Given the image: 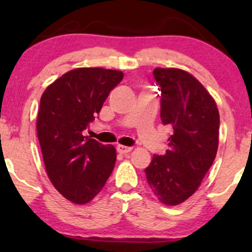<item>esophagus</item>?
<instances>
[{
    "label": "esophagus",
    "instance_id": "1",
    "mask_svg": "<svg viewBox=\"0 0 252 252\" xmlns=\"http://www.w3.org/2000/svg\"><path fill=\"white\" fill-rule=\"evenodd\" d=\"M131 147H126V146H122V144H118L117 146V152L121 153V154H126V153L131 152Z\"/></svg>",
    "mask_w": 252,
    "mask_h": 252
}]
</instances>
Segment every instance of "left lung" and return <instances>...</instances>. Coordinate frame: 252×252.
I'll list each match as a JSON object with an SVG mask.
<instances>
[{
  "instance_id": "left-lung-1",
  "label": "left lung",
  "mask_w": 252,
  "mask_h": 252,
  "mask_svg": "<svg viewBox=\"0 0 252 252\" xmlns=\"http://www.w3.org/2000/svg\"><path fill=\"white\" fill-rule=\"evenodd\" d=\"M161 91V121L173 129L166 154L154 155L146 169L150 189L166 205L194 194L218 149L219 111L206 89L179 68L153 71Z\"/></svg>"
}]
</instances>
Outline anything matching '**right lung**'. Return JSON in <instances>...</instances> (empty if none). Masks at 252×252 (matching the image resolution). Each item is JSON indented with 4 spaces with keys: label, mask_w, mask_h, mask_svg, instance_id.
<instances>
[{
    "label": "right lung",
    "mask_w": 252,
    "mask_h": 252,
    "mask_svg": "<svg viewBox=\"0 0 252 252\" xmlns=\"http://www.w3.org/2000/svg\"><path fill=\"white\" fill-rule=\"evenodd\" d=\"M123 72L82 67L52 83L40 99L36 131L46 172L58 192L86 204L102 190L116 162L114 146L84 136Z\"/></svg>",
    "instance_id": "add662e5"
}]
</instances>
